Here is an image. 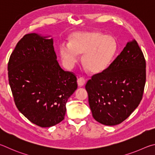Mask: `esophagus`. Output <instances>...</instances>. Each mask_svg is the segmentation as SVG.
I'll return each mask as SVG.
<instances>
[{
    "mask_svg": "<svg viewBox=\"0 0 155 155\" xmlns=\"http://www.w3.org/2000/svg\"><path fill=\"white\" fill-rule=\"evenodd\" d=\"M86 83V80L84 77H81L78 79V84L80 86H82L85 84Z\"/></svg>",
    "mask_w": 155,
    "mask_h": 155,
    "instance_id": "obj_1",
    "label": "esophagus"
}]
</instances>
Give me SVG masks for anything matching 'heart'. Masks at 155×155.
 Returning <instances> with one entry per match:
<instances>
[{
	"mask_svg": "<svg viewBox=\"0 0 155 155\" xmlns=\"http://www.w3.org/2000/svg\"><path fill=\"white\" fill-rule=\"evenodd\" d=\"M114 37L99 31L76 32L69 37V44L60 45L59 52L68 67H73L83 54L82 63L93 73L104 71L109 66L117 51Z\"/></svg>",
	"mask_w": 155,
	"mask_h": 155,
	"instance_id": "b5f03b06",
	"label": "heart"
}]
</instances>
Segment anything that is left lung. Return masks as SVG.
<instances>
[{"mask_svg": "<svg viewBox=\"0 0 155 155\" xmlns=\"http://www.w3.org/2000/svg\"><path fill=\"white\" fill-rule=\"evenodd\" d=\"M146 78L144 56L133 40L106 69L86 83L93 118L108 126L126 120L142 101Z\"/></svg>", "mask_w": 155, "mask_h": 155, "instance_id": "obj_1", "label": "left lung"}]
</instances>
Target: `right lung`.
Listing matches in <instances>:
<instances>
[{
  "label": "right lung",
  "instance_id": "obj_1",
  "mask_svg": "<svg viewBox=\"0 0 155 155\" xmlns=\"http://www.w3.org/2000/svg\"><path fill=\"white\" fill-rule=\"evenodd\" d=\"M36 33L19 41L8 62V78L18 110L35 124L50 127L64 118L68 99L78 88L73 72L60 67L53 39Z\"/></svg>",
  "mask_w": 155,
  "mask_h": 155
}]
</instances>
